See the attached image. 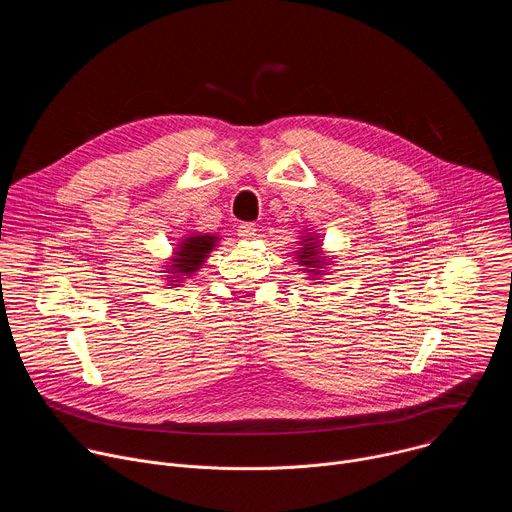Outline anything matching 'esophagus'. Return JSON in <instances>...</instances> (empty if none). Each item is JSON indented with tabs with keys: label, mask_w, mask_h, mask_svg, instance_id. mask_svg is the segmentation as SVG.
Returning a JSON list of instances; mask_svg holds the SVG:
<instances>
[{
	"label": "esophagus",
	"mask_w": 512,
	"mask_h": 512,
	"mask_svg": "<svg viewBox=\"0 0 512 512\" xmlns=\"http://www.w3.org/2000/svg\"><path fill=\"white\" fill-rule=\"evenodd\" d=\"M255 235H257V229H255L253 223H247V225L239 227V237L243 241H251V239H255Z\"/></svg>",
	"instance_id": "esophagus-1"
}]
</instances>
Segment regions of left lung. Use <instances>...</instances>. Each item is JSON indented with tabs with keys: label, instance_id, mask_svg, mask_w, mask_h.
<instances>
[{
	"label": "left lung",
	"instance_id": "8db88e82",
	"mask_svg": "<svg viewBox=\"0 0 512 512\" xmlns=\"http://www.w3.org/2000/svg\"><path fill=\"white\" fill-rule=\"evenodd\" d=\"M300 239H302V241H300L302 247H300V251H296V261H298V265L302 267L300 271L310 273V277L316 279V283H320L318 279H320L322 275H326L324 269H326L332 261H330L328 257H322L320 237H318V235H314V233H304Z\"/></svg>",
	"mask_w": 512,
	"mask_h": 512
}]
</instances>
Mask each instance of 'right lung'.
I'll return each mask as SVG.
<instances>
[{"label": "right lung", "mask_w": 512, "mask_h": 512, "mask_svg": "<svg viewBox=\"0 0 512 512\" xmlns=\"http://www.w3.org/2000/svg\"><path fill=\"white\" fill-rule=\"evenodd\" d=\"M218 241L221 239L210 233H190L184 239H180V243H176L172 257L164 265V273H170L168 285L180 287L184 279L200 271V267L208 259V253L216 247Z\"/></svg>", "instance_id": "add662e5"}]
</instances>
